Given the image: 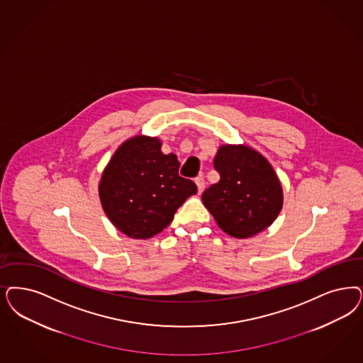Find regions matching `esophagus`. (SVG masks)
I'll use <instances>...</instances> for the list:
<instances>
[{
  "mask_svg": "<svg viewBox=\"0 0 363 363\" xmlns=\"http://www.w3.org/2000/svg\"><path fill=\"white\" fill-rule=\"evenodd\" d=\"M196 185H197V188H199V193H202L203 189H205V179H203L202 175L196 178Z\"/></svg>",
  "mask_w": 363,
  "mask_h": 363,
  "instance_id": "34e87169",
  "label": "esophagus"
}]
</instances>
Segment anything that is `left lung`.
Wrapping results in <instances>:
<instances>
[{
  "label": "left lung",
  "instance_id": "1",
  "mask_svg": "<svg viewBox=\"0 0 363 363\" xmlns=\"http://www.w3.org/2000/svg\"><path fill=\"white\" fill-rule=\"evenodd\" d=\"M220 181L202 193L218 226L238 238L255 236L275 221L283 191L275 170L247 146H221L214 158Z\"/></svg>",
  "mask_w": 363,
  "mask_h": 363
}]
</instances>
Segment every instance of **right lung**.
Returning <instances> with one entry per match:
<instances>
[{
    "label": "right lung",
    "mask_w": 363,
    "mask_h": 363,
    "mask_svg": "<svg viewBox=\"0 0 363 363\" xmlns=\"http://www.w3.org/2000/svg\"><path fill=\"white\" fill-rule=\"evenodd\" d=\"M175 154L164 155L157 138L135 137L113 154L101 175V206L128 238H150L162 232L196 184L178 174Z\"/></svg>",
    "instance_id": "obj_1"
}]
</instances>
